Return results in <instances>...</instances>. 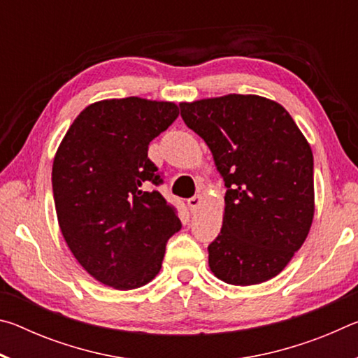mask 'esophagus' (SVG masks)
Wrapping results in <instances>:
<instances>
[{
	"mask_svg": "<svg viewBox=\"0 0 358 358\" xmlns=\"http://www.w3.org/2000/svg\"><path fill=\"white\" fill-rule=\"evenodd\" d=\"M202 201H203V197L202 196H194V197H191V199H187V207H189V210L192 211H197V208L201 207V203H202Z\"/></svg>",
	"mask_w": 358,
	"mask_h": 358,
	"instance_id": "esophagus-1",
	"label": "esophagus"
}]
</instances>
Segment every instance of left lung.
I'll return each mask as SVG.
<instances>
[{
	"label": "left lung",
	"instance_id": "1",
	"mask_svg": "<svg viewBox=\"0 0 358 358\" xmlns=\"http://www.w3.org/2000/svg\"><path fill=\"white\" fill-rule=\"evenodd\" d=\"M181 118L203 138L227 191L221 234L208 246L211 273L234 286L286 268L314 217L313 151L276 101L226 94L181 102Z\"/></svg>",
	"mask_w": 358,
	"mask_h": 358
}]
</instances>
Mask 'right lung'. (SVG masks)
<instances>
[{
    "label": "right lung",
    "instance_id": "obj_1",
    "mask_svg": "<svg viewBox=\"0 0 358 358\" xmlns=\"http://www.w3.org/2000/svg\"><path fill=\"white\" fill-rule=\"evenodd\" d=\"M178 117V106L129 96L85 107L53 157L59 229L77 262L118 290L159 273L178 211L150 183H161L148 145Z\"/></svg>",
    "mask_w": 358,
    "mask_h": 358
}]
</instances>
